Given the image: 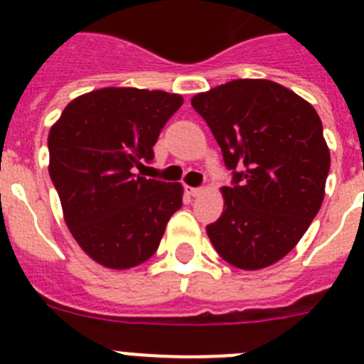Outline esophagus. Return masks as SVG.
Wrapping results in <instances>:
<instances>
[{
	"label": "esophagus",
	"mask_w": 364,
	"mask_h": 364,
	"mask_svg": "<svg viewBox=\"0 0 364 364\" xmlns=\"http://www.w3.org/2000/svg\"><path fill=\"white\" fill-rule=\"evenodd\" d=\"M188 193L191 197H198L200 193H204V188H188Z\"/></svg>",
	"instance_id": "esophagus-1"
}]
</instances>
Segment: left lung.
<instances>
[{"instance_id": "obj_1", "label": "left lung", "mask_w": 364, "mask_h": 364, "mask_svg": "<svg viewBox=\"0 0 364 364\" xmlns=\"http://www.w3.org/2000/svg\"><path fill=\"white\" fill-rule=\"evenodd\" d=\"M191 105L231 169L208 237L231 266L268 268L294 250L323 204L330 149L319 114L269 80H233L193 96Z\"/></svg>"}]
</instances>
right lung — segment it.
Wrapping results in <instances>:
<instances>
[{
    "label": "right lung",
    "mask_w": 364,
    "mask_h": 364,
    "mask_svg": "<svg viewBox=\"0 0 364 364\" xmlns=\"http://www.w3.org/2000/svg\"><path fill=\"white\" fill-rule=\"evenodd\" d=\"M182 104L171 92L104 87L74 98L50 127L49 175L65 224L105 268L146 262L182 208V186L136 175Z\"/></svg>",
    "instance_id": "1"
}]
</instances>
